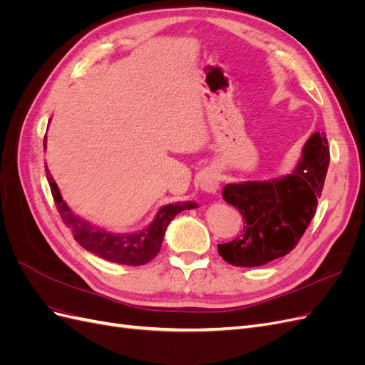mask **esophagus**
I'll use <instances>...</instances> for the list:
<instances>
[{
  "instance_id": "obj_1",
  "label": "esophagus",
  "mask_w": 365,
  "mask_h": 365,
  "mask_svg": "<svg viewBox=\"0 0 365 365\" xmlns=\"http://www.w3.org/2000/svg\"><path fill=\"white\" fill-rule=\"evenodd\" d=\"M201 189L207 193H216L219 190V185H220V178H219V173L215 170H208L202 175V178L200 181Z\"/></svg>"
}]
</instances>
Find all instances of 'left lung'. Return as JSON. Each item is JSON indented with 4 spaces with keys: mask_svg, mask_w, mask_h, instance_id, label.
<instances>
[{
    "mask_svg": "<svg viewBox=\"0 0 365 365\" xmlns=\"http://www.w3.org/2000/svg\"><path fill=\"white\" fill-rule=\"evenodd\" d=\"M327 168L326 134L315 132L289 173L264 181L227 184L224 200L237 207L244 230L236 239L217 245L222 259L235 267L252 268L294 250L315 216Z\"/></svg>",
    "mask_w": 365,
    "mask_h": 365,
    "instance_id": "1",
    "label": "left lung"
}]
</instances>
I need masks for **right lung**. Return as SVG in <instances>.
<instances>
[{"label": "right lung", "instance_id": "add662e5", "mask_svg": "<svg viewBox=\"0 0 365 365\" xmlns=\"http://www.w3.org/2000/svg\"><path fill=\"white\" fill-rule=\"evenodd\" d=\"M43 149H47V135L43 138ZM46 175L47 181L51 187V193L56 202L58 212L63 224L71 228L73 237L77 244L83 247L86 251H90L101 259H105L113 263L129 264V267H140L150 262L157 256L161 250V242L164 239L165 230H168L170 220L184 210L197 208L195 201L176 202L160 207L155 217L152 222L141 230L134 231V233H113L102 227L94 225L90 220L74 215L71 208L62 200L59 187L46 164Z\"/></svg>", "mask_w": 365, "mask_h": 365}]
</instances>
